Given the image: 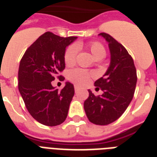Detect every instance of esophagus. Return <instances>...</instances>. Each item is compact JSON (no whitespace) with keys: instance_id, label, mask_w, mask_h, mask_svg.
Listing matches in <instances>:
<instances>
[{"instance_id":"obj_1","label":"esophagus","mask_w":157,"mask_h":157,"mask_svg":"<svg viewBox=\"0 0 157 157\" xmlns=\"http://www.w3.org/2000/svg\"><path fill=\"white\" fill-rule=\"evenodd\" d=\"M80 90V87H79V86H75V92H78V91Z\"/></svg>"}]
</instances>
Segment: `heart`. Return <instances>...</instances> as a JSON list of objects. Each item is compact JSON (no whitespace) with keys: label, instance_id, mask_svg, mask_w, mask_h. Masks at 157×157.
<instances>
[{"label":"heart","instance_id":"1","mask_svg":"<svg viewBox=\"0 0 157 157\" xmlns=\"http://www.w3.org/2000/svg\"><path fill=\"white\" fill-rule=\"evenodd\" d=\"M87 47L96 60H101L106 57V50L103 45L99 42L90 43ZM78 52V47L76 45H70L67 49L64 54V61L67 65H72L76 61V55ZM90 78V74L82 69H74L69 71L68 79L73 83L79 86H85L88 83Z\"/></svg>","mask_w":157,"mask_h":157}]
</instances>
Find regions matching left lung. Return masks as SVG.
<instances>
[{"label": "left lung", "mask_w": 157, "mask_h": 157, "mask_svg": "<svg viewBox=\"0 0 157 157\" xmlns=\"http://www.w3.org/2000/svg\"><path fill=\"white\" fill-rule=\"evenodd\" d=\"M98 35L108 43L111 61L104 75L94 82L96 89L103 90V94L95 96L89 90L84 109L90 121L106 125L117 121L133 99L137 72L134 60L121 44L107 33Z\"/></svg>", "instance_id": "obj_1"}]
</instances>
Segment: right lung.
<instances>
[{
  "label": "right lung",
  "mask_w": 157,
  "mask_h": 157,
  "mask_svg": "<svg viewBox=\"0 0 157 157\" xmlns=\"http://www.w3.org/2000/svg\"><path fill=\"white\" fill-rule=\"evenodd\" d=\"M76 38L61 37L47 32L26 50L21 59L18 90L28 112L40 124L56 126L66 120L75 93L73 85L67 81L59 91L51 83L65 68L66 48Z\"/></svg>",
  "instance_id": "1"
}]
</instances>
